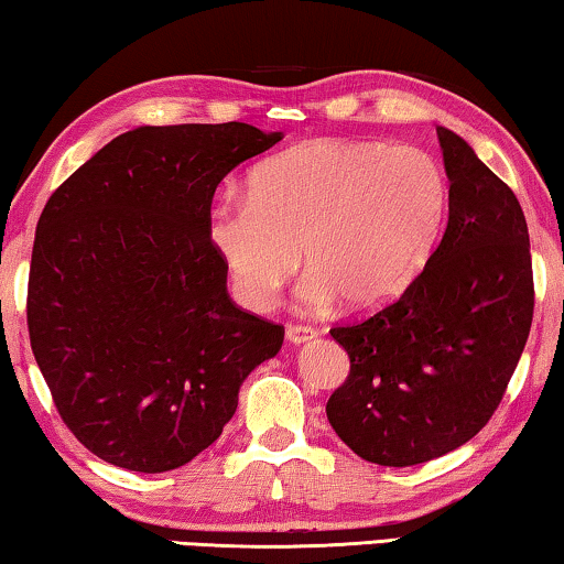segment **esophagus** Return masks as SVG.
Wrapping results in <instances>:
<instances>
[{
	"label": "esophagus",
	"instance_id": "esophagus-1",
	"mask_svg": "<svg viewBox=\"0 0 564 564\" xmlns=\"http://www.w3.org/2000/svg\"><path fill=\"white\" fill-rule=\"evenodd\" d=\"M317 337L315 327H305V325H288V340L292 345H302V343H310Z\"/></svg>",
	"mask_w": 564,
	"mask_h": 564
}]
</instances>
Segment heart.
<instances>
[{
	"mask_svg": "<svg viewBox=\"0 0 564 564\" xmlns=\"http://www.w3.org/2000/svg\"><path fill=\"white\" fill-rule=\"evenodd\" d=\"M446 202V173L429 151L312 141L259 163L247 194L216 198L209 239L247 307H270L305 257L302 310L340 300L372 310L421 272Z\"/></svg>",
	"mask_w": 564,
	"mask_h": 564,
	"instance_id": "obj_1",
	"label": "heart"
}]
</instances>
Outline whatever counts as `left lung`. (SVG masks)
Here are the masks:
<instances>
[{
    "instance_id": "1",
    "label": "left lung",
    "mask_w": 564,
    "mask_h": 564,
    "mask_svg": "<svg viewBox=\"0 0 564 564\" xmlns=\"http://www.w3.org/2000/svg\"><path fill=\"white\" fill-rule=\"evenodd\" d=\"M448 224L393 305L330 335L350 376L327 421L355 454L415 466L474 438L501 403L532 327L530 231L517 196L462 135L438 128Z\"/></svg>"
}]
</instances>
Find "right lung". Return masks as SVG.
<instances>
[{
	"label": "right lung",
	"instance_id": "add662e5",
	"mask_svg": "<svg viewBox=\"0 0 564 564\" xmlns=\"http://www.w3.org/2000/svg\"><path fill=\"white\" fill-rule=\"evenodd\" d=\"M282 141L249 123L141 126L85 161L34 231L28 327L59 419L102 462L178 469L231 421L284 327L227 292L216 186Z\"/></svg>",
	"mask_w": 564,
	"mask_h": 564
}]
</instances>
